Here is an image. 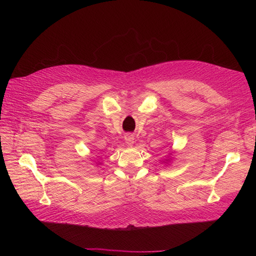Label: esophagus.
I'll list each match as a JSON object with an SVG mask.
<instances>
[{
  "label": "esophagus",
  "mask_w": 256,
  "mask_h": 256,
  "mask_svg": "<svg viewBox=\"0 0 256 256\" xmlns=\"http://www.w3.org/2000/svg\"><path fill=\"white\" fill-rule=\"evenodd\" d=\"M124 140H125L126 144L129 145V146H131V145H132V144L134 143V136H132V134H129L125 136V138H124Z\"/></svg>",
  "instance_id": "34e87169"
}]
</instances>
